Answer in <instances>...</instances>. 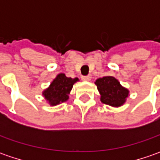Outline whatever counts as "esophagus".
Masks as SVG:
<instances>
[{
	"mask_svg": "<svg viewBox=\"0 0 160 160\" xmlns=\"http://www.w3.org/2000/svg\"><path fill=\"white\" fill-rule=\"evenodd\" d=\"M81 78L83 81H90L92 79V76H83Z\"/></svg>",
	"mask_w": 160,
	"mask_h": 160,
	"instance_id": "esophagus-1",
	"label": "esophagus"
}]
</instances>
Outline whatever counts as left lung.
<instances>
[{
    "instance_id": "1",
    "label": "left lung",
    "mask_w": 160,
    "mask_h": 160,
    "mask_svg": "<svg viewBox=\"0 0 160 160\" xmlns=\"http://www.w3.org/2000/svg\"><path fill=\"white\" fill-rule=\"evenodd\" d=\"M101 93V101L104 104L119 107L128 97V90L122 87L119 82L113 77H103L95 82Z\"/></svg>"
}]
</instances>
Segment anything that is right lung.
<instances>
[{"instance_id":"add662e5","label":"right lung","mask_w":160,"mask_h":160,"mask_svg":"<svg viewBox=\"0 0 160 160\" xmlns=\"http://www.w3.org/2000/svg\"><path fill=\"white\" fill-rule=\"evenodd\" d=\"M77 81H78L77 77L71 78L66 77L65 74H59L42 94L51 105L59 104L68 99V94Z\"/></svg>"}]
</instances>
